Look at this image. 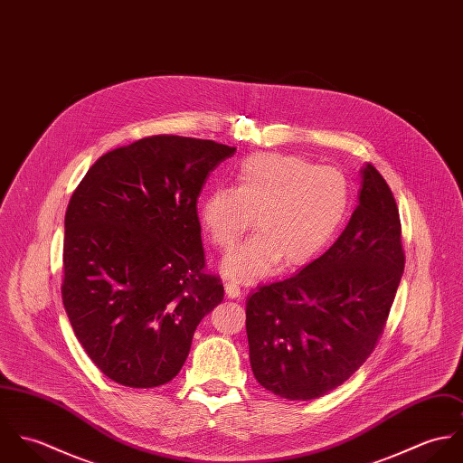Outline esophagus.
Here are the masks:
<instances>
[{
	"label": "esophagus",
	"mask_w": 463,
	"mask_h": 463,
	"mask_svg": "<svg viewBox=\"0 0 463 463\" xmlns=\"http://www.w3.org/2000/svg\"><path fill=\"white\" fill-rule=\"evenodd\" d=\"M224 290H226V296H228L230 299H237V298H241V294H242L241 287H239L235 281H226V283H224Z\"/></svg>",
	"instance_id": "1"
}]
</instances>
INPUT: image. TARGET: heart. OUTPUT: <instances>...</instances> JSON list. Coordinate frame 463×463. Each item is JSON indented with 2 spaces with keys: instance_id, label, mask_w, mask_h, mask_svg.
Segmentation results:
<instances>
[{
  "instance_id": "heart-1",
  "label": "heart",
  "mask_w": 463,
  "mask_h": 463,
  "mask_svg": "<svg viewBox=\"0 0 463 463\" xmlns=\"http://www.w3.org/2000/svg\"><path fill=\"white\" fill-rule=\"evenodd\" d=\"M235 182V189H215L199 204L204 233L224 251L239 242L255 215L257 233L221 264L235 281L265 278L281 259L288 267L310 262L328 246L347 210L342 173L301 156L251 155Z\"/></svg>"
}]
</instances>
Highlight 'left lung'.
Returning <instances> with one entry per match:
<instances>
[{"label":"left lung","mask_w":463,"mask_h":463,"mask_svg":"<svg viewBox=\"0 0 463 463\" xmlns=\"http://www.w3.org/2000/svg\"><path fill=\"white\" fill-rule=\"evenodd\" d=\"M345 230L330 250L246 301L250 360L276 396L310 401L342 385L374 351L404 269L396 199L367 164Z\"/></svg>","instance_id":"left-lung-1"}]
</instances>
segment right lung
Returning <instances> with one entry per match:
<instances>
[{
    "instance_id": "1",
    "label": "right lung",
    "mask_w": 463,
    "mask_h": 463,
    "mask_svg": "<svg viewBox=\"0 0 463 463\" xmlns=\"http://www.w3.org/2000/svg\"><path fill=\"white\" fill-rule=\"evenodd\" d=\"M235 147L178 135L99 156L67 204L62 301L80 344L119 385L151 389L184 367L224 298L203 272L198 198Z\"/></svg>"
}]
</instances>
